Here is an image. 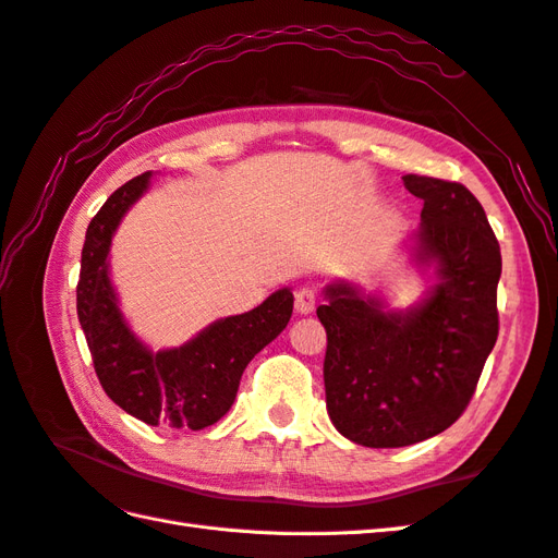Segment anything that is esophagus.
Returning <instances> with one entry per match:
<instances>
[{
	"label": "esophagus",
	"instance_id": "1",
	"mask_svg": "<svg viewBox=\"0 0 558 558\" xmlns=\"http://www.w3.org/2000/svg\"><path fill=\"white\" fill-rule=\"evenodd\" d=\"M312 310H315V291H312V289L295 291V312H298V315H310Z\"/></svg>",
	"mask_w": 558,
	"mask_h": 558
}]
</instances>
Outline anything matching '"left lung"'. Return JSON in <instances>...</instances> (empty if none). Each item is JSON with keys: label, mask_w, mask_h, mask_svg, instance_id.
<instances>
[{"label": "left lung", "mask_w": 558, "mask_h": 558, "mask_svg": "<svg viewBox=\"0 0 558 558\" xmlns=\"http://www.w3.org/2000/svg\"><path fill=\"white\" fill-rule=\"evenodd\" d=\"M424 198L421 225L402 241L433 283L410 307L336 279L317 317L326 329V412L364 447H407L438 436L466 410L490 355L501 275L499 243L464 184L404 174Z\"/></svg>", "instance_id": "8db88e82"}]
</instances>
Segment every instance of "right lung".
<instances>
[{
  "mask_svg": "<svg viewBox=\"0 0 558 558\" xmlns=\"http://www.w3.org/2000/svg\"><path fill=\"white\" fill-rule=\"evenodd\" d=\"M144 172L108 196L87 227L77 281V319L99 381L120 410L148 426L201 430L232 410L248 362L287 329L289 287L243 315L208 324L180 348L151 350L132 331L111 279L113 234L151 184Z\"/></svg>",
  "mask_w": 558,
  "mask_h": 558,
  "instance_id": "obj_1",
  "label": "right lung"
}]
</instances>
